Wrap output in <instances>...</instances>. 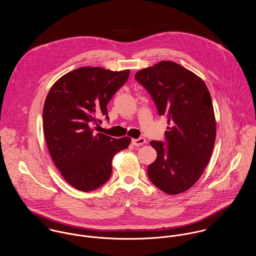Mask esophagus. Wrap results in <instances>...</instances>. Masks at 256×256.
Listing matches in <instances>:
<instances>
[{"label": "esophagus", "mask_w": 256, "mask_h": 256, "mask_svg": "<svg viewBox=\"0 0 256 256\" xmlns=\"http://www.w3.org/2000/svg\"><path fill=\"white\" fill-rule=\"evenodd\" d=\"M146 143V139H144V138H139V139H133V140H132V145H134V146H136L145 145Z\"/></svg>", "instance_id": "esophagus-1"}]
</instances>
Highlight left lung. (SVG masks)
<instances>
[{
    "label": "left lung",
    "instance_id": "8db88e82",
    "mask_svg": "<svg viewBox=\"0 0 256 256\" xmlns=\"http://www.w3.org/2000/svg\"><path fill=\"white\" fill-rule=\"evenodd\" d=\"M135 78L170 125L166 131L168 145L150 141L158 156L148 166V178L166 194L182 193L203 174L215 145L216 118L209 90L200 76L172 61L142 69Z\"/></svg>",
    "mask_w": 256,
    "mask_h": 256
}]
</instances>
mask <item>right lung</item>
I'll list each match as a JSON object with an SVG mask.
<instances>
[{"mask_svg": "<svg viewBox=\"0 0 256 256\" xmlns=\"http://www.w3.org/2000/svg\"><path fill=\"white\" fill-rule=\"evenodd\" d=\"M130 70L82 67L65 74L51 86L43 106V132L49 154L63 178L88 192L104 185L112 172L113 156L131 138L96 134L92 124L108 116V104L128 80Z\"/></svg>", "mask_w": 256, "mask_h": 256, "instance_id": "right-lung-1", "label": "right lung"}]
</instances>
